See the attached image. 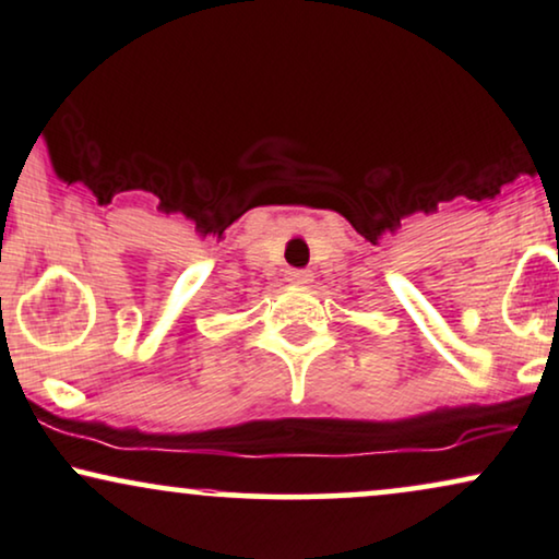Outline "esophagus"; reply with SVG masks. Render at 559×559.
<instances>
[{
  "label": "esophagus",
  "mask_w": 559,
  "mask_h": 559,
  "mask_svg": "<svg viewBox=\"0 0 559 559\" xmlns=\"http://www.w3.org/2000/svg\"><path fill=\"white\" fill-rule=\"evenodd\" d=\"M286 281L292 286H307V284H312V273L296 271V267H292V271H286Z\"/></svg>",
  "instance_id": "1"
}]
</instances>
